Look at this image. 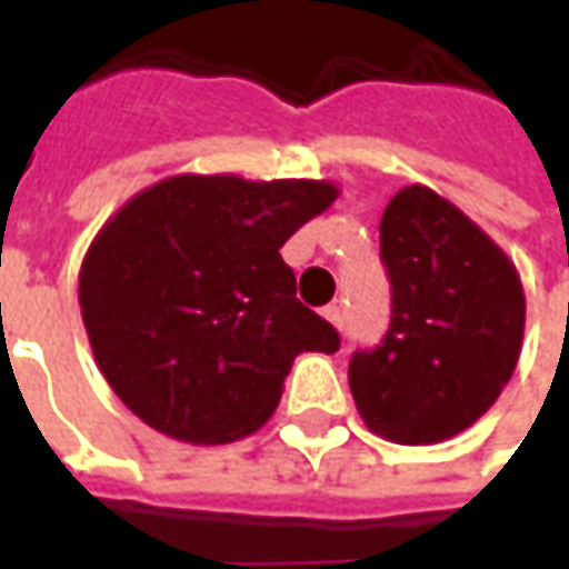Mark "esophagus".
<instances>
[{
  "mask_svg": "<svg viewBox=\"0 0 569 569\" xmlns=\"http://www.w3.org/2000/svg\"><path fill=\"white\" fill-rule=\"evenodd\" d=\"M322 317H326V320L332 322L335 329L341 332V322H345V313H341V308H338V305H329V308H322Z\"/></svg>",
  "mask_w": 569,
  "mask_h": 569,
  "instance_id": "obj_1",
  "label": "esophagus"
}]
</instances>
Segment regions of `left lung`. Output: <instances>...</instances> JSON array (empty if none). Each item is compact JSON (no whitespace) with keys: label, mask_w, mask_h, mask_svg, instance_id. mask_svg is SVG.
I'll use <instances>...</instances> for the list:
<instances>
[{"label":"left lung","mask_w":569,"mask_h":569,"mask_svg":"<svg viewBox=\"0 0 569 569\" xmlns=\"http://www.w3.org/2000/svg\"><path fill=\"white\" fill-rule=\"evenodd\" d=\"M393 286L390 332L350 359V393L371 432L432 445L463 432L512 378L525 286L493 237L432 188H399L381 219Z\"/></svg>","instance_id":"8db88e82"}]
</instances>
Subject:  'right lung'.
<instances>
[{
  "label": "right lung",
  "instance_id": "add662e5",
  "mask_svg": "<svg viewBox=\"0 0 569 569\" xmlns=\"http://www.w3.org/2000/svg\"><path fill=\"white\" fill-rule=\"evenodd\" d=\"M338 194L326 179L179 173L106 219L81 261V320L103 378L142 423L188 445L247 439L273 415L298 353L338 350L280 256Z\"/></svg>",
  "mask_w": 569,
  "mask_h": 569
}]
</instances>
